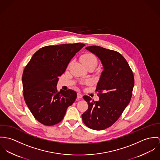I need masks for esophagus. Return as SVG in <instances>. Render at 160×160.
<instances>
[{
    "mask_svg": "<svg viewBox=\"0 0 160 160\" xmlns=\"http://www.w3.org/2000/svg\"><path fill=\"white\" fill-rule=\"evenodd\" d=\"M82 94L80 93V92H78L77 93V98H78V99H81V98H82Z\"/></svg>",
    "mask_w": 160,
    "mask_h": 160,
    "instance_id": "obj_1",
    "label": "esophagus"
}]
</instances>
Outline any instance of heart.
Instances as JSON below:
<instances>
[{"instance_id": "heart-1", "label": "heart", "mask_w": 160, "mask_h": 160, "mask_svg": "<svg viewBox=\"0 0 160 160\" xmlns=\"http://www.w3.org/2000/svg\"><path fill=\"white\" fill-rule=\"evenodd\" d=\"M82 62L83 64H93L96 66L98 63V60L96 57L91 53H86L82 56L81 57Z\"/></svg>"}]
</instances>
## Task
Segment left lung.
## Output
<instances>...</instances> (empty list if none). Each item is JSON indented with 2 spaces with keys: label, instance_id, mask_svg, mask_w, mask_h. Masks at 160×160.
Here are the masks:
<instances>
[{
  "label": "left lung",
  "instance_id": "obj_1",
  "mask_svg": "<svg viewBox=\"0 0 160 160\" xmlns=\"http://www.w3.org/2000/svg\"><path fill=\"white\" fill-rule=\"evenodd\" d=\"M85 48L99 58L103 71L96 87L99 100L94 101L88 96H83L88 108L82 117L89 128L102 130L113 124L129 104L134 85V75L118 52L99 46Z\"/></svg>",
  "mask_w": 160,
  "mask_h": 160
}]
</instances>
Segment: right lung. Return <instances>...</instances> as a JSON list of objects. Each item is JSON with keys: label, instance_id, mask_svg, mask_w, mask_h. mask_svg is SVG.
Listing matches in <instances>:
<instances>
[{"label": "right lung", "instance_id": "obj_1", "mask_svg": "<svg viewBox=\"0 0 160 160\" xmlns=\"http://www.w3.org/2000/svg\"><path fill=\"white\" fill-rule=\"evenodd\" d=\"M85 45L82 43L46 46L32 56L22 77L26 105L40 123L52 126L64 118L68 107L77 98L76 91H58L59 77L66 71L72 58Z\"/></svg>", "mask_w": 160, "mask_h": 160}]
</instances>
